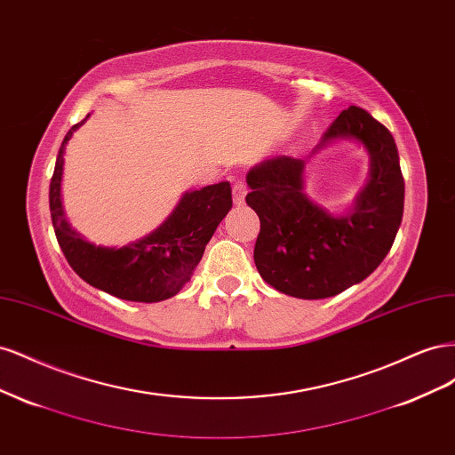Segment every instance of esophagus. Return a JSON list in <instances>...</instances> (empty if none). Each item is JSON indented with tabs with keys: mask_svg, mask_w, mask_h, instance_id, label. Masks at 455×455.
Returning <instances> with one entry per match:
<instances>
[{
	"mask_svg": "<svg viewBox=\"0 0 455 455\" xmlns=\"http://www.w3.org/2000/svg\"><path fill=\"white\" fill-rule=\"evenodd\" d=\"M244 196H246V184L243 180H235V184H233V203L243 204Z\"/></svg>",
	"mask_w": 455,
	"mask_h": 455,
	"instance_id": "34e87169",
	"label": "esophagus"
}]
</instances>
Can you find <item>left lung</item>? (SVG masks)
Instances as JSON below:
<instances>
[{
	"label": "left lung",
	"instance_id": "left-lung-1",
	"mask_svg": "<svg viewBox=\"0 0 455 455\" xmlns=\"http://www.w3.org/2000/svg\"><path fill=\"white\" fill-rule=\"evenodd\" d=\"M338 139L361 142L370 156L368 182L347 214H330L306 196L304 159L275 156L246 174V204L259 218L254 264L283 294L321 299L364 281L401 228L404 178L393 134L366 109L349 106L319 148Z\"/></svg>",
	"mask_w": 455,
	"mask_h": 455
}]
</instances>
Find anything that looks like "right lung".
<instances>
[{
    "label": "right lung",
    "mask_w": 455,
    "mask_h": 455,
    "mask_svg": "<svg viewBox=\"0 0 455 455\" xmlns=\"http://www.w3.org/2000/svg\"><path fill=\"white\" fill-rule=\"evenodd\" d=\"M87 117L64 136L49 188L54 235L68 264L91 286L121 299L154 304L172 298L189 283L206 243L229 212L231 186L220 182L186 191L172 214L148 237L121 249L96 246L68 224L60 199L66 144Z\"/></svg>",
    "instance_id": "obj_1"
}]
</instances>
